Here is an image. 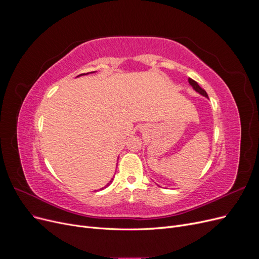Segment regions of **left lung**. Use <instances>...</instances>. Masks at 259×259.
I'll return each instance as SVG.
<instances>
[{"instance_id": "left-lung-1", "label": "left lung", "mask_w": 259, "mask_h": 259, "mask_svg": "<svg viewBox=\"0 0 259 259\" xmlns=\"http://www.w3.org/2000/svg\"><path fill=\"white\" fill-rule=\"evenodd\" d=\"M188 81H189V84L192 86V88H193L195 91H197V92H198V93H200V94H202L203 96L207 97V94H206V92H205L204 90H203V89L201 88V86H199V84H198L197 82H195V81H194V80H192V79H190V77H189V79H188Z\"/></svg>"}]
</instances>
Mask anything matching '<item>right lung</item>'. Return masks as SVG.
Segmentation results:
<instances>
[{
    "instance_id": "add662e5",
    "label": "right lung",
    "mask_w": 259,
    "mask_h": 259,
    "mask_svg": "<svg viewBox=\"0 0 259 259\" xmlns=\"http://www.w3.org/2000/svg\"><path fill=\"white\" fill-rule=\"evenodd\" d=\"M93 72H95V71H93ZM90 73H92V72H90ZM82 74H89V73H82ZM82 74H80V75H82ZM77 76H79V75H77ZM112 180H113V179H112ZM112 180H111V182H112ZM111 182H110V183H111ZM110 183H109L107 186L110 185ZM107 186H106V187H107ZM106 187H105V188H106Z\"/></svg>"
}]
</instances>
